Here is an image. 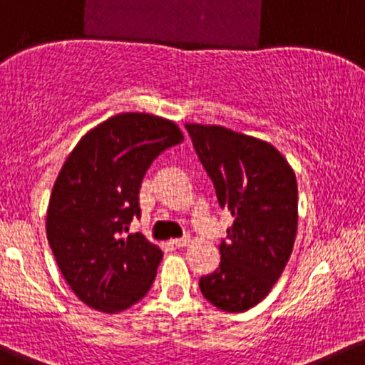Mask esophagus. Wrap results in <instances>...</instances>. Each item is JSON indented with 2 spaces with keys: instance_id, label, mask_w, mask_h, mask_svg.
I'll list each match as a JSON object with an SVG mask.
<instances>
[{
  "instance_id": "34e87169",
  "label": "esophagus",
  "mask_w": 365,
  "mask_h": 365,
  "mask_svg": "<svg viewBox=\"0 0 365 365\" xmlns=\"http://www.w3.org/2000/svg\"><path fill=\"white\" fill-rule=\"evenodd\" d=\"M171 244H173L175 247H185V246H189V244H190V239L189 237L173 239V241H171Z\"/></svg>"
}]
</instances>
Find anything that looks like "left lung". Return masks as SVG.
<instances>
[{
  "instance_id": "obj_1",
  "label": "left lung",
  "mask_w": 365,
  "mask_h": 365,
  "mask_svg": "<svg viewBox=\"0 0 365 365\" xmlns=\"http://www.w3.org/2000/svg\"><path fill=\"white\" fill-rule=\"evenodd\" d=\"M192 143L211 176L220 206L234 223L220 244V267L199 280L211 305L246 312L270 293L293 253L298 230V183L272 143L220 124L187 123Z\"/></svg>"
}]
</instances>
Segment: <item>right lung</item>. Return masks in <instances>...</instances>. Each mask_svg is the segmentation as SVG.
I'll return each mask as SVG.
<instances>
[{
  "label": "right lung",
  "instance_id": "obj_1",
  "mask_svg": "<svg viewBox=\"0 0 365 365\" xmlns=\"http://www.w3.org/2000/svg\"><path fill=\"white\" fill-rule=\"evenodd\" d=\"M183 142L178 124L123 112L91 128L63 163L46 210V237L63 279L85 305L118 314L149 293L163 251L142 234L123 237L140 215L149 166Z\"/></svg>",
  "mask_w": 365,
  "mask_h": 365
}]
</instances>
